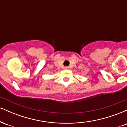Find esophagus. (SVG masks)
I'll return each mask as SVG.
<instances>
[{
  "mask_svg": "<svg viewBox=\"0 0 127 127\" xmlns=\"http://www.w3.org/2000/svg\"><path fill=\"white\" fill-rule=\"evenodd\" d=\"M68 68V67L66 66V67H64V69H67Z\"/></svg>",
  "mask_w": 127,
  "mask_h": 127,
  "instance_id": "34e87169",
  "label": "esophagus"
}]
</instances>
